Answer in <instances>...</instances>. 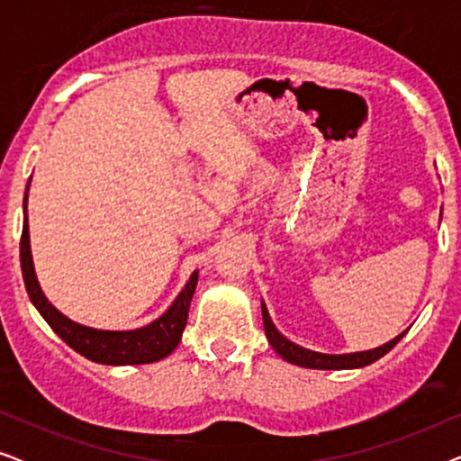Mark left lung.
<instances>
[{"instance_id":"1","label":"left lung","mask_w":461,"mask_h":461,"mask_svg":"<svg viewBox=\"0 0 461 461\" xmlns=\"http://www.w3.org/2000/svg\"><path fill=\"white\" fill-rule=\"evenodd\" d=\"M262 319H264V331H267V338L273 348L276 350V355L281 358H285L287 363L298 365V367H308V369H357V367H365V365H371L377 358H382L386 352H390L399 344V339L405 336V331L401 336H396L394 339H390L388 344L377 346L374 350H365V352H350V355H323V352H314L308 348H302V346L289 342V339L279 333L273 321L268 317L267 306L262 302Z\"/></svg>"}]
</instances>
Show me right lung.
I'll list each match as a JSON object with an SVG mask.
<instances>
[{"mask_svg":"<svg viewBox=\"0 0 461 461\" xmlns=\"http://www.w3.org/2000/svg\"><path fill=\"white\" fill-rule=\"evenodd\" d=\"M27 197H29V185L27 194H24V222H23V237H21V268L24 287L31 302H33L37 311L48 325L52 327L56 336L62 342H67L75 352L81 357L90 358L94 363L103 365H144L155 363L172 355L178 346L182 331L186 327L188 308H191V300L197 287L199 273L194 270L191 279L185 285V289L174 300V304L155 319L153 323L140 327V330L131 331H104L94 330V327L79 325L65 317L60 311L50 304L46 295H43L40 283H37L33 258H31V245H29V220H27Z\"/></svg>","mask_w":461,"mask_h":461,"instance_id":"obj_1","label":"right lung"}]
</instances>
